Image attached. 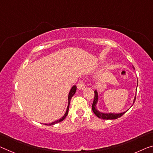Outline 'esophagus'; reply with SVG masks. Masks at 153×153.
<instances>
[{
    "mask_svg": "<svg viewBox=\"0 0 153 153\" xmlns=\"http://www.w3.org/2000/svg\"><path fill=\"white\" fill-rule=\"evenodd\" d=\"M85 88V85L84 81H79L77 84V89L79 90H83Z\"/></svg>",
    "mask_w": 153,
    "mask_h": 153,
    "instance_id": "esophagus-1",
    "label": "esophagus"
}]
</instances>
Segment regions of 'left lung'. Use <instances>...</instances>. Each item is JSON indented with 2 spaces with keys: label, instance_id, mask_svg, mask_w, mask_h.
Listing matches in <instances>:
<instances>
[{
  "label": "left lung",
  "instance_id": "1",
  "mask_svg": "<svg viewBox=\"0 0 153 153\" xmlns=\"http://www.w3.org/2000/svg\"><path fill=\"white\" fill-rule=\"evenodd\" d=\"M133 69L135 70V68H133ZM137 85H138V81H137ZM135 98H136V93L135 95V98L133 99V103L135 102ZM98 102V94L97 90H95L94 91V102L92 104V111L94 112L96 116L98 117H99L100 119H103V120H114V119H117L118 117H121L123 114H125V113L128 111H124V112H121V113H118V114H115V113H107V112H101L100 111H98L97 109V104ZM133 105H131V107L133 106Z\"/></svg>",
  "mask_w": 153,
  "mask_h": 153
}]
</instances>
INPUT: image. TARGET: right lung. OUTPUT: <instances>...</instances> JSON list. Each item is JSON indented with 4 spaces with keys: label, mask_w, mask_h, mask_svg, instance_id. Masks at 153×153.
Returning <instances> with one entry per match:
<instances>
[{
    "label": "right lung",
    "mask_w": 153,
    "mask_h": 153,
    "mask_svg": "<svg viewBox=\"0 0 153 153\" xmlns=\"http://www.w3.org/2000/svg\"><path fill=\"white\" fill-rule=\"evenodd\" d=\"M76 85H73V86L72 87V88L70 89V92H69V94H68V107H67L66 111H65V113L64 114V115H63V116L61 117V118H59V120H56V121H55V122H53V123H49V124H45V125H53V124H57V123H60V122L63 121V120H64V119L65 118V117L67 116L68 114L69 105H70V100H71L72 97L74 96L75 92H76Z\"/></svg>",
    "instance_id": "right-lung-1"
}]
</instances>
